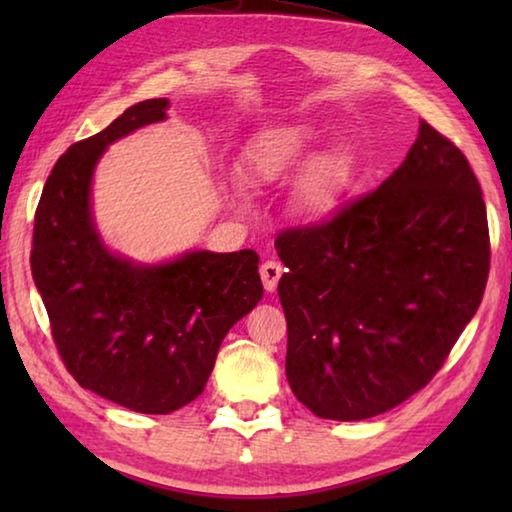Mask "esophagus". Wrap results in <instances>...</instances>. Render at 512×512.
Segmentation results:
<instances>
[{
    "mask_svg": "<svg viewBox=\"0 0 512 512\" xmlns=\"http://www.w3.org/2000/svg\"><path fill=\"white\" fill-rule=\"evenodd\" d=\"M282 273H284V266L280 262H275V259H268V262H264L262 266H259V277H262L264 289L266 291H275Z\"/></svg>",
    "mask_w": 512,
    "mask_h": 512,
    "instance_id": "34e87169",
    "label": "esophagus"
}]
</instances>
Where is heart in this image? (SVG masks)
Instances as JSON below:
<instances>
[{"mask_svg": "<svg viewBox=\"0 0 512 512\" xmlns=\"http://www.w3.org/2000/svg\"><path fill=\"white\" fill-rule=\"evenodd\" d=\"M311 131L298 124L273 126L250 140L244 151V173L250 183L271 185L305 164L311 151ZM348 187V164L341 155L329 153L307 169L298 189L302 210L323 216L339 205Z\"/></svg>", "mask_w": 512, "mask_h": 512, "instance_id": "b5f03b06", "label": "heart"}]
</instances>
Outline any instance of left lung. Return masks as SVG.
<instances>
[{
    "instance_id": "obj_1",
    "label": "left lung",
    "mask_w": 512,
    "mask_h": 512,
    "mask_svg": "<svg viewBox=\"0 0 512 512\" xmlns=\"http://www.w3.org/2000/svg\"><path fill=\"white\" fill-rule=\"evenodd\" d=\"M287 379L318 418L366 420L443 368L481 305L490 235L461 149L422 121L406 160L332 219L275 237Z\"/></svg>"
}]
</instances>
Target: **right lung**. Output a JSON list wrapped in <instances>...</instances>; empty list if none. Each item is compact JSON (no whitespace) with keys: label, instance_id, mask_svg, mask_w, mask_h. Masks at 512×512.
<instances>
[{"label":"right lung","instance_id":"obj_1","mask_svg":"<svg viewBox=\"0 0 512 512\" xmlns=\"http://www.w3.org/2000/svg\"><path fill=\"white\" fill-rule=\"evenodd\" d=\"M167 99L128 108L69 146L33 223L31 273L65 368L83 388L137 413L167 415L203 393L228 329L262 298L255 250H196L137 266L108 253L90 214L106 146L167 117Z\"/></svg>","mask_w":512,"mask_h":512}]
</instances>
